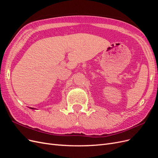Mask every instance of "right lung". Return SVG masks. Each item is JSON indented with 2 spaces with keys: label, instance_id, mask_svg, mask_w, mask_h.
Here are the masks:
<instances>
[{
  "label": "right lung",
  "instance_id": "obj_1",
  "mask_svg": "<svg viewBox=\"0 0 158 158\" xmlns=\"http://www.w3.org/2000/svg\"><path fill=\"white\" fill-rule=\"evenodd\" d=\"M31 109H33V108H31Z\"/></svg>",
  "mask_w": 158,
  "mask_h": 158
}]
</instances>
